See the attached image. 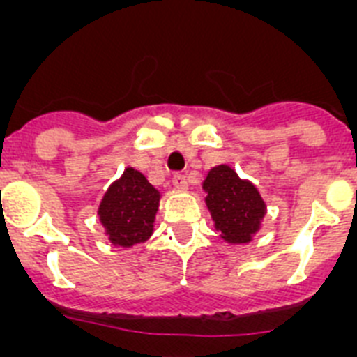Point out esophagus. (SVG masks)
<instances>
[{
  "mask_svg": "<svg viewBox=\"0 0 357 357\" xmlns=\"http://www.w3.org/2000/svg\"><path fill=\"white\" fill-rule=\"evenodd\" d=\"M172 182L176 189H188V178H185V175H182V173H175Z\"/></svg>",
  "mask_w": 357,
  "mask_h": 357,
  "instance_id": "1",
  "label": "esophagus"
}]
</instances>
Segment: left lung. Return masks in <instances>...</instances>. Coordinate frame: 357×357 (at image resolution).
<instances>
[{"label":"left lung","mask_w":357,"mask_h":357,"mask_svg":"<svg viewBox=\"0 0 357 357\" xmlns=\"http://www.w3.org/2000/svg\"><path fill=\"white\" fill-rule=\"evenodd\" d=\"M204 189L214 227L222 232V238L234 245L250 241L266 211L255 185L241 181L234 169L222 164L207 173Z\"/></svg>","instance_id":"obj_1"}]
</instances>
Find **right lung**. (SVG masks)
<instances>
[{
    "label": "right lung",
    "mask_w": 357,
    "mask_h": 357,
    "mask_svg": "<svg viewBox=\"0 0 357 357\" xmlns=\"http://www.w3.org/2000/svg\"><path fill=\"white\" fill-rule=\"evenodd\" d=\"M159 200V191L143 173L134 168L125 169L121 178L110 185L98 209L110 241L119 247L146 241L153 230Z\"/></svg>",
    "instance_id": "add662e5"
}]
</instances>
